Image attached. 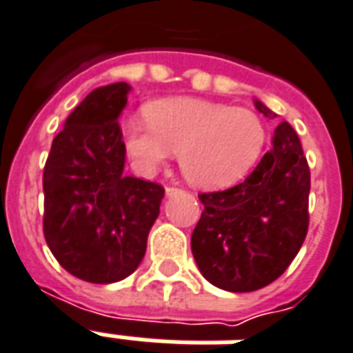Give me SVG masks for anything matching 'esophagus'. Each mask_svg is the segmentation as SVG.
Masks as SVG:
<instances>
[{
    "label": "esophagus",
    "mask_w": 353,
    "mask_h": 353,
    "mask_svg": "<svg viewBox=\"0 0 353 353\" xmlns=\"http://www.w3.org/2000/svg\"><path fill=\"white\" fill-rule=\"evenodd\" d=\"M179 192H183L181 188H177V187H166V196H176V194H179Z\"/></svg>",
    "instance_id": "obj_1"
}]
</instances>
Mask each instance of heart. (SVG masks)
Here are the masks:
<instances>
[{
    "instance_id": "heart-1",
    "label": "heart",
    "mask_w": 353,
    "mask_h": 353,
    "mask_svg": "<svg viewBox=\"0 0 353 353\" xmlns=\"http://www.w3.org/2000/svg\"><path fill=\"white\" fill-rule=\"evenodd\" d=\"M146 117L123 123L129 155L150 174L179 153V168L194 187H230L248 174L265 146L263 120L244 107L176 98L150 105Z\"/></svg>"
}]
</instances>
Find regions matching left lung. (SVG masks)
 Returning <instances> with one entry per match:
<instances>
[{"mask_svg":"<svg viewBox=\"0 0 353 353\" xmlns=\"http://www.w3.org/2000/svg\"><path fill=\"white\" fill-rule=\"evenodd\" d=\"M255 107L266 118L278 117L257 99ZM309 188L300 139L281 122L272 150L244 181L200 194L203 211L190 248L203 278L230 292H252L276 281L307 235Z\"/></svg>","mask_w":353,"mask_h":353,"instance_id":"obj_1","label":"left lung"}]
</instances>
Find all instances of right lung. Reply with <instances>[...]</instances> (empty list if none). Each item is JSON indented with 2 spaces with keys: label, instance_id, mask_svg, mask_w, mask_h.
I'll return each instance as SVG.
<instances>
[{
  "label": "right lung",
  "instance_id": "right-lung-1",
  "mask_svg": "<svg viewBox=\"0 0 353 353\" xmlns=\"http://www.w3.org/2000/svg\"><path fill=\"white\" fill-rule=\"evenodd\" d=\"M128 83L88 94L53 139L44 166V236L59 265L88 283H114L137 270L165 188L123 174L118 117Z\"/></svg>",
  "mask_w": 353,
  "mask_h": 353
}]
</instances>
